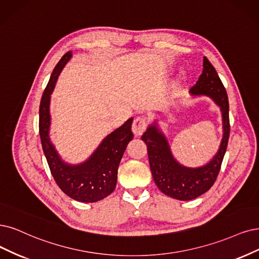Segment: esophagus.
Segmentation results:
<instances>
[{"mask_svg":"<svg viewBox=\"0 0 259 259\" xmlns=\"http://www.w3.org/2000/svg\"><path fill=\"white\" fill-rule=\"evenodd\" d=\"M147 128V120L144 117H137L132 122V132L136 137L142 136Z\"/></svg>","mask_w":259,"mask_h":259,"instance_id":"esophagus-1","label":"esophagus"}]
</instances>
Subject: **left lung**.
<instances>
[{
    "label": "left lung",
    "instance_id": "obj_1",
    "mask_svg": "<svg viewBox=\"0 0 259 259\" xmlns=\"http://www.w3.org/2000/svg\"><path fill=\"white\" fill-rule=\"evenodd\" d=\"M190 92L192 95L209 96L222 111L223 139L217 155L208 164L197 168L180 165L171 155L167 141L158 130L156 122L142 136V140L147 145L149 165L157 187L165 195L179 200L194 199L213 186L221 169L231 131L227 93L214 67L206 56L203 60V72Z\"/></svg>",
    "mask_w": 259,
    "mask_h": 259
}]
</instances>
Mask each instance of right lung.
Segmentation results:
<instances>
[{
  "label": "right lung",
  "mask_w": 259,
  "mask_h": 259,
  "mask_svg": "<svg viewBox=\"0 0 259 259\" xmlns=\"http://www.w3.org/2000/svg\"><path fill=\"white\" fill-rule=\"evenodd\" d=\"M72 53L67 52L57 63L50 76L39 105V136L44 154L57 186L69 197L84 203H95L110 195L117 183L119 162L128 143L133 139L132 118L105 138L91 158L79 165L63 162L49 138L50 95L57 76Z\"/></svg>",
  "instance_id": "right-lung-1"
}]
</instances>
